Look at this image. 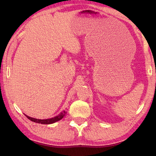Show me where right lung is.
<instances>
[{
    "label": "right lung",
    "instance_id": "right-lung-1",
    "mask_svg": "<svg viewBox=\"0 0 156 156\" xmlns=\"http://www.w3.org/2000/svg\"><path fill=\"white\" fill-rule=\"evenodd\" d=\"M66 113V111H64L63 112H61V114H59V115L56 116V117H54V118H51V119H34V118H32L29 117L27 115H25L26 117H27L29 120H31V121H34L35 122H37V123H41V124H51V123H54V122H57L59 120H61V119L64 117V116Z\"/></svg>",
    "mask_w": 156,
    "mask_h": 156
}]
</instances>
